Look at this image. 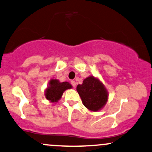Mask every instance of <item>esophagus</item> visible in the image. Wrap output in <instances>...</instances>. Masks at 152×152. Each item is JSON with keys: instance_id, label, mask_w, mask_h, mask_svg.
Wrapping results in <instances>:
<instances>
[{"instance_id": "1", "label": "esophagus", "mask_w": 152, "mask_h": 152, "mask_svg": "<svg viewBox=\"0 0 152 152\" xmlns=\"http://www.w3.org/2000/svg\"><path fill=\"white\" fill-rule=\"evenodd\" d=\"M71 85H72L73 86H74V87H76V81H71Z\"/></svg>"}]
</instances>
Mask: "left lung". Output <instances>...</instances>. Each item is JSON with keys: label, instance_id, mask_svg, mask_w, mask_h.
<instances>
[{"label": "left lung", "instance_id": "left-lung-1", "mask_svg": "<svg viewBox=\"0 0 152 152\" xmlns=\"http://www.w3.org/2000/svg\"><path fill=\"white\" fill-rule=\"evenodd\" d=\"M76 91L83 106L91 111H99L104 107L109 99V92L99 78L89 76L78 84Z\"/></svg>", "mask_w": 152, "mask_h": 152}]
</instances>
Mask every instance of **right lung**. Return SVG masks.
<instances>
[{
    "instance_id": "right-lung-1",
    "label": "right lung",
    "mask_w": 152,
    "mask_h": 152,
    "mask_svg": "<svg viewBox=\"0 0 152 152\" xmlns=\"http://www.w3.org/2000/svg\"><path fill=\"white\" fill-rule=\"evenodd\" d=\"M72 85L67 81L61 82L58 79L51 78L45 89V97L51 103H57L62 97L64 92L72 88Z\"/></svg>"
}]
</instances>
